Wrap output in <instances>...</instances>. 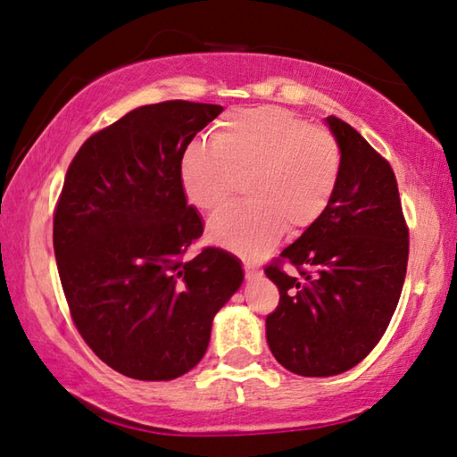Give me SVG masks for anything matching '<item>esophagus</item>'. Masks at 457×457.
<instances>
[{
  "label": "esophagus",
  "mask_w": 457,
  "mask_h": 457,
  "mask_svg": "<svg viewBox=\"0 0 457 457\" xmlns=\"http://www.w3.org/2000/svg\"><path fill=\"white\" fill-rule=\"evenodd\" d=\"M244 274L247 280H256L260 276V268L256 264H250V262H244Z\"/></svg>",
  "instance_id": "1"
}]
</instances>
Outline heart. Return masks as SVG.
I'll list each match as a JSON object with an SVG mask.
<instances>
[{"mask_svg":"<svg viewBox=\"0 0 457 457\" xmlns=\"http://www.w3.org/2000/svg\"><path fill=\"white\" fill-rule=\"evenodd\" d=\"M343 175L335 133L282 106L237 108L218 120L210 145L179 161L181 189L199 212H215L244 181V205L210 221V237L242 256H260L284 234L300 236L328 210Z\"/></svg>","mask_w":457,"mask_h":457,"instance_id":"heart-1","label":"heart"}]
</instances>
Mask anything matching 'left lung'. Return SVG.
Segmentation results:
<instances>
[{
  "label": "left lung",
  "mask_w": 457,
  "mask_h": 457,
  "mask_svg": "<svg viewBox=\"0 0 457 457\" xmlns=\"http://www.w3.org/2000/svg\"><path fill=\"white\" fill-rule=\"evenodd\" d=\"M343 149L328 210L264 268L280 290L266 316L270 351L292 373L330 377L367 357L389 327L403 290L409 228L395 173L357 130L327 119ZM292 263L298 277H288Z\"/></svg>",
  "instance_id": "left-lung-1"
}]
</instances>
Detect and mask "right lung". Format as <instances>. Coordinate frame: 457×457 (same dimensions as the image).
<instances>
[{
	"label": "right lung",
	"mask_w": 457,
	"mask_h": 457,
	"mask_svg": "<svg viewBox=\"0 0 457 457\" xmlns=\"http://www.w3.org/2000/svg\"><path fill=\"white\" fill-rule=\"evenodd\" d=\"M220 104L165 100L88 137L54 210V253L74 327L92 353L138 381H171L207 351L212 322L244 280L204 234L179 161Z\"/></svg>",
	"instance_id": "obj_1"
}]
</instances>
